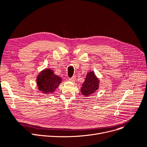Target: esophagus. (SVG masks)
<instances>
[{"label":"esophagus","instance_id":"34e87169","mask_svg":"<svg viewBox=\"0 0 147 147\" xmlns=\"http://www.w3.org/2000/svg\"><path fill=\"white\" fill-rule=\"evenodd\" d=\"M76 77H73V78H69V80L70 81V82H74L75 81H76Z\"/></svg>","mask_w":147,"mask_h":147}]
</instances>
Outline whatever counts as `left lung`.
Here are the masks:
<instances>
[{"instance_id":"1","label":"left lung","mask_w":147,"mask_h":147,"mask_svg":"<svg viewBox=\"0 0 147 147\" xmlns=\"http://www.w3.org/2000/svg\"><path fill=\"white\" fill-rule=\"evenodd\" d=\"M84 82L80 89L81 93L85 96L93 95L99 89V80L95 75L94 71L88 72Z\"/></svg>"}]
</instances>
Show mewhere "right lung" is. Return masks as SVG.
Returning <instances> with one entry per match:
<instances>
[{
    "label": "right lung",
    "mask_w": 147,
    "mask_h": 147,
    "mask_svg": "<svg viewBox=\"0 0 147 147\" xmlns=\"http://www.w3.org/2000/svg\"><path fill=\"white\" fill-rule=\"evenodd\" d=\"M62 83L61 77L54 74L51 68H45L38 74L36 78L37 89L44 95H49L56 90Z\"/></svg>",
    "instance_id": "add662e5"
}]
</instances>
